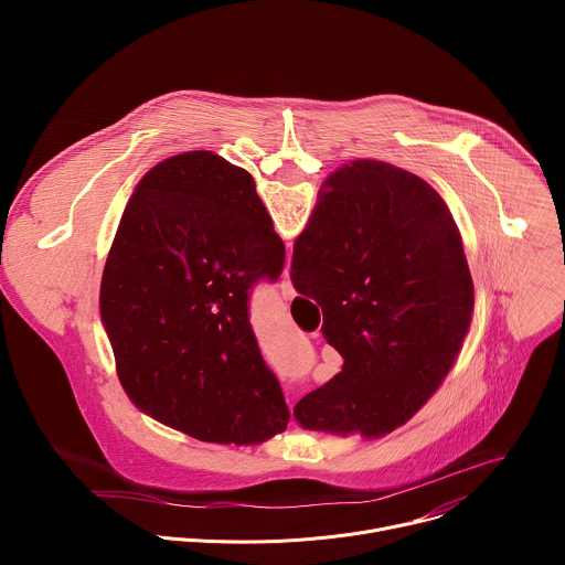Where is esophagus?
Listing matches in <instances>:
<instances>
[{
  "instance_id": "1",
  "label": "esophagus",
  "mask_w": 565,
  "mask_h": 565,
  "mask_svg": "<svg viewBox=\"0 0 565 565\" xmlns=\"http://www.w3.org/2000/svg\"><path fill=\"white\" fill-rule=\"evenodd\" d=\"M281 297H284L286 301L295 297V288H292V281H290V275H288V273H284V277H281Z\"/></svg>"
}]
</instances>
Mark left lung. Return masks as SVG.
I'll list each match as a JSON object with an SVG mask.
<instances>
[{"instance_id": "8db88e82", "label": "left lung", "mask_w": 565, "mask_h": 565, "mask_svg": "<svg viewBox=\"0 0 565 565\" xmlns=\"http://www.w3.org/2000/svg\"><path fill=\"white\" fill-rule=\"evenodd\" d=\"M286 248L253 177L185 151L138 183L118 225L100 315L134 405L203 443L257 445L290 420L253 324L255 284Z\"/></svg>"}]
</instances>
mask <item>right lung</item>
<instances>
[{"instance_id": "right-lung-1", "label": "right lung", "mask_w": 565, "mask_h": 565, "mask_svg": "<svg viewBox=\"0 0 565 565\" xmlns=\"http://www.w3.org/2000/svg\"><path fill=\"white\" fill-rule=\"evenodd\" d=\"M290 279L324 312L342 371L303 395V429L384 436L436 393L462 349L473 284L440 194L380 160L331 174L299 234Z\"/></svg>"}]
</instances>
